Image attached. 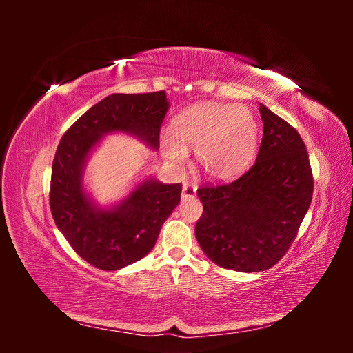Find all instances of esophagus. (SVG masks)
<instances>
[{
    "mask_svg": "<svg viewBox=\"0 0 353 353\" xmlns=\"http://www.w3.org/2000/svg\"><path fill=\"white\" fill-rule=\"evenodd\" d=\"M196 185L191 184V183H184L183 184V199H193L196 197Z\"/></svg>",
    "mask_w": 353,
    "mask_h": 353,
    "instance_id": "1",
    "label": "esophagus"
}]
</instances>
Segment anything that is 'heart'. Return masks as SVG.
Here are the masks:
<instances>
[{
  "label": "heart",
  "instance_id": "obj_1",
  "mask_svg": "<svg viewBox=\"0 0 353 353\" xmlns=\"http://www.w3.org/2000/svg\"><path fill=\"white\" fill-rule=\"evenodd\" d=\"M172 137H160V152L179 165L196 150L199 166L213 179L244 172L258 152L261 128L252 110L237 104L201 103L181 112L170 125Z\"/></svg>",
  "mask_w": 353,
  "mask_h": 353
}]
</instances>
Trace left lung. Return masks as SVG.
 Here are the masks:
<instances>
[{"instance_id":"left-lung-1","label":"left lung","mask_w":353,"mask_h":353,"mask_svg":"<svg viewBox=\"0 0 353 353\" xmlns=\"http://www.w3.org/2000/svg\"><path fill=\"white\" fill-rule=\"evenodd\" d=\"M263 137L254 165L228 184L201 187L196 239L208 258L240 272L270 270L297 236L311 206L306 145L292 125L259 105Z\"/></svg>"}]
</instances>
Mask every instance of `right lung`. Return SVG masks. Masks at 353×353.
I'll return each instance as SVG.
<instances>
[{"mask_svg": "<svg viewBox=\"0 0 353 353\" xmlns=\"http://www.w3.org/2000/svg\"><path fill=\"white\" fill-rule=\"evenodd\" d=\"M168 109L165 91L112 94L61 137L51 170V215L72 249L95 268L116 271L143 259L178 206L183 185L145 178L122 201L104 209L85 193L88 156L112 132L132 135L157 150Z\"/></svg>", "mask_w": 353, "mask_h": 353, "instance_id": "1", "label": "right lung"}]
</instances>
